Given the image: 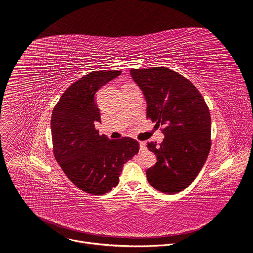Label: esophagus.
I'll return each mask as SVG.
<instances>
[{"instance_id":"1","label":"esophagus","mask_w":253,"mask_h":253,"mask_svg":"<svg viewBox=\"0 0 253 253\" xmlns=\"http://www.w3.org/2000/svg\"><path fill=\"white\" fill-rule=\"evenodd\" d=\"M139 145H140V150H141V151H144V150L147 149V146H146V143H145V142L140 141V142H139Z\"/></svg>"}]
</instances>
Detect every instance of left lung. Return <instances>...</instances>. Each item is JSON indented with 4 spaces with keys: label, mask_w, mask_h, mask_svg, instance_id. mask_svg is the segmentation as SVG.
<instances>
[{
    "label": "left lung",
    "mask_w": 253,
    "mask_h": 253,
    "mask_svg": "<svg viewBox=\"0 0 253 253\" xmlns=\"http://www.w3.org/2000/svg\"><path fill=\"white\" fill-rule=\"evenodd\" d=\"M147 102V119L161 125L162 143L149 142L157 162L146 171L152 187L174 194L187 188L202 169L211 147V118L198 89L166 67L132 69Z\"/></svg>",
    "instance_id": "obj_1"
}]
</instances>
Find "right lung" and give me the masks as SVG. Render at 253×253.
<instances>
[{"label":"right lung","instance_id":"add662e5","mask_svg":"<svg viewBox=\"0 0 253 253\" xmlns=\"http://www.w3.org/2000/svg\"><path fill=\"white\" fill-rule=\"evenodd\" d=\"M120 74L117 70L91 72L63 93L52 112L55 159L72 183L93 195L116 187L123 165L139 151L138 141L111 140L95 128L101 122L95 94Z\"/></svg>","mask_w":253,"mask_h":253}]
</instances>
